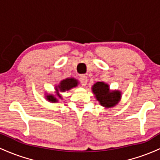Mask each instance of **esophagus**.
Wrapping results in <instances>:
<instances>
[{"mask_svg": "<svg viewBox=\"0 0 160 160\" xmlns=\"http://www.w3.org/2000/svg\"><path fill=\"white\" fill-rule=\"evenodd\" d=\"M80 82L81 83H82V85L83 86H85L86 85H87V82H88V78L87 76L85 75H81L80 77Z\"/></svg>", "mask_w": 160, "mask_h": 160, "instance_id": "obj_1", "label": "esophagus"}]
</instances>
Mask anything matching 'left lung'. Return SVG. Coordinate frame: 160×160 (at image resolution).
<instances>
[{"label":"left lung","instance_id":"obj_1","mask_svg":"<svg viewBox=\"0 0 160 160\" xmlns=\"http://www.w3.org/2000/svg\"><path fill=\"white\" fill-rule=\"evenodd\" d=\"M92 91L97 100L100 105L106 108L115 107L122 98V93L119 91H110L108 84L103 82H98L92 86Z\"/></svg>","mask_w":160,"mask_h":160}]
</instances>
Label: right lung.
Returning a JSON list of instances; mask_svg holds the SVG:
<instances>
[{"label":"right lung","instance_id":"obj_1","mask_svg":"<svg viewBox=\"0 0 160 160\" xmlns=\"http://www.w3.org/2000/svg\"><path fill=\"white\" fill-rule=\"evenodd\" d=\"M78 81L75 79L74 78H69L62 80L60 82V84L55 87L57 97H55L53 94H48L45 96L46 99L51 103H56L58 101V99H62L60 92H65L66 91H69L72 88L76 87L78 85Z\"/></svg>","mask_w":160,"mask_h":160}]
</instances>
